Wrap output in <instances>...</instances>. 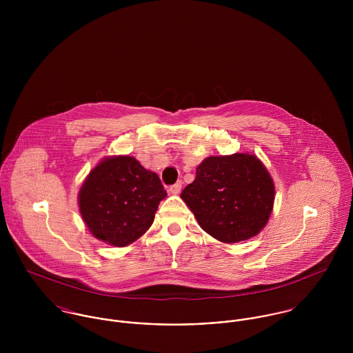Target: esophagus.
I'll list each match as a JSON object with an SVG mask.
<instances>
[{"instance_id": "obj_1", "label": "esophagus", "mask_w": 353, "mask_h": 353, "mask_svg": "<svg viewBox=\"0 0 353 353\" xmlns=\"http://www.w3.org/2000/svg\"><path fill=\"white\" fill-rule=\"evenodd\" d=\"M181 189H182V182L178 181L175 185H172V186L168 188V192H170L171 194H178V193L181 192Z\"/></svg>"}]
</instances>
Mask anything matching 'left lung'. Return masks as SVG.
Masks as SVG:
<instances>
[{
	"label": "left lung",
	"instance_id": "obj_1",
	"mask_svg": "<svg viewBox=\"0 0 353 353\" xmlns=\"http://www.w3.org/2000/svg\"><path fill=\"white\" fill-rule=\"evenodd\" d=\"M200 227L223 243L250 239L266 225L274 202V183L252 153L210 156L196 179L181 193Z\"/></svg>",
	"mask_w": 353,
	"mask_h": 353
}]
</instances>
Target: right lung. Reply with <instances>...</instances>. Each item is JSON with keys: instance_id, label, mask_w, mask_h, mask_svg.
<instances>
[{"instance_id": "right-lung-1", "label": "right lung", "mask_w": 353, "mask_h": 353, "mask_svg": "<svg viewBox=\"0 0 353 353\" xmlns=\"http://www.w3.org/2000/svg\"><path fill=\"white\" fill-rule=\"evenodd\" d=\"M167 193L157 174L133 156H111L91 170L79 192V208L91 234L125 248L151 227Z\"/></svg>"}]
</instances>
